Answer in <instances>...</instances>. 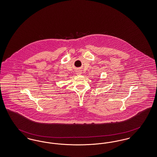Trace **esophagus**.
<instances>
[{"label":"esophagus","mask_w":157,"mask_h":157,"mask_svg":"<svg viewBox=\"0 0 157 157\" xmlns=\"http://www.w3.org/2000/svg\"><path fill=\"white\" fill-rule=\"evenodd\" d=\"M82 74V71L81 70H79V71H76V74L77 75H81Z\"/></svg>","instance_id":"esophagus-1"}]
</instances>
